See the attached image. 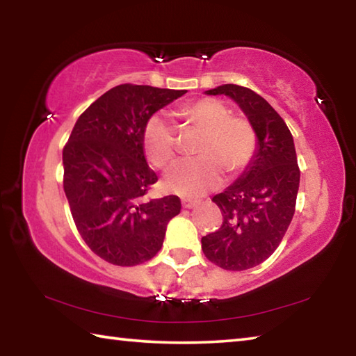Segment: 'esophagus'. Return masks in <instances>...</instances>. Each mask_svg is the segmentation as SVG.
<instances>
[{"mask_svg": "<svg viewBox=\"0 0 356 356\" xmlns=\"http://www.w3.org/2000/svg\"><path fill=\"white\" fill-rule=\"evenodd\" d=\"M197 204H200V201H196V200H182L184 209H193V207H196Z\"/></svg>", "mask_w": 356, "mask_h": 356, "instance_id": "1", "label": "esophagus"}]
</instances>
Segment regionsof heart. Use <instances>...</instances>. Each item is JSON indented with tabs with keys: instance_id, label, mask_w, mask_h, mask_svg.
<instances>
[{
	"instance_id": "heart-1",
	"label": "heart",
	"mask_w": 356,
	"mask_h": 356,
	"mask_svg": "<svg viewBox=\"0 0 356 356\" xmlns=\"http://www.w3.org/2000/svg\"><path fill=\"white\" fill-rule=\"evenodd\" d=\"M177 116L204 131L197 159L180 160L166 171L163 185L180 196L197 197L221 184L222 171L237 176L256 154V131L248 120L231 116L222 102L210 97L190 102L177 110ZM143 147L155 168H165L176 155V130L165 114L155 113L143 129Z\"/></svg>"
}]
</instances>
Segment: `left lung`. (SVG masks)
<instances>
[{
	"mask_svg": "<svg viewBox=\"0 0 356 356\" xmlns=\"http://www.w3.org/2000/svg\"><path fill=\"white\" fill-rule=\"evenodd\" d=\"M206 94L231 97L257 138L256 154L242 176L213 196L222 213L221 227L201 238L210 262L240 272L272 256L291 225L300 185L297 154L284 120L254 91L221 84Z\"/></svg>",
	"mask_w": 356,
	"mask_h": 356,
	"instance_id": "1",
	"label": "left lung"
}]
</instances>
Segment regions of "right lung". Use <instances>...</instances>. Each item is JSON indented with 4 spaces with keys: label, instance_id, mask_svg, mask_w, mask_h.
Returning <instances> with one entry per match:
<instances>
[{
    "label": "right lung",
    "instance_id": "right-lung-1",
    "mask_svg": "<svg viewBox=\"0 0 356 356\" xmlns=\"http://www.w3.org/2000/svg\"><path fill=\"white\" fill-rule=\"evenodd\" d=\"M186 91L119 84L78 118L63 150L64 191L75 226L104 261L131 267L152 259L180 212L177 196L144 200L159 177L143 147L146 120Z\"/></svg>",
    "mask_w": 356,
    "mask_h": 356
}]
</instances>
